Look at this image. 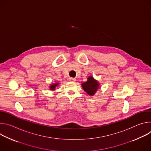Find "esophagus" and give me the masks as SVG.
Returning a JSON list of instances; mask_svg holds the SVG:
<instances>
[{"label":"esophagus","mask_w":151,"mask_h":151,"mask_svg":"<svg viewBox=\"0 0 151 151\" xmlns=\"http://www.w3.org/2000/svg\"><path fill=\"white\" fill-rule=\"evenodd\" d=\"M69 81H70V82H75L76 79L75 78H69Z\"/></svg>","instance_id":"esophagus-1"}]
</instances>
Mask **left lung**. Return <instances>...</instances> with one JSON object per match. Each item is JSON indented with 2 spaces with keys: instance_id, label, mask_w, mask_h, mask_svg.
Wrapping results in <instances>:
<instances>
[{
  "instance_id": "1",
  "label": "left lung",
  "mask_w": 151,
  "mask_h": 151,
  "mask_svg": "<svg viewBox=\"0 0 151 151\" xmlns=\"http://www.w3.org/2000/svg\"><path fill=\"white\" fill-rule=\"evenodd\" d=\"M83 90L90 96H94L100 88V83L93 76H89L87 81L81 83Z\"/></svg>"
}]
</instances>
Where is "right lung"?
I'll use <instances>...</instances> for the list:
<instances>
[{"mask_svg":"<svg viewBox=\"0 0 151 151\" xmlns=\"http://www.w3.org/2000/svg\"><path fill=\"white\" fill-rule=\"evenodd\" d=\"M59 85V83L58 82H55V83H52L50 85V90L51 91H55V88L57 87Z\"/></svg>","mask_w":151,"mask_h":151,"instance_id":"add662e5","label":"right lung"}]
</instances>
